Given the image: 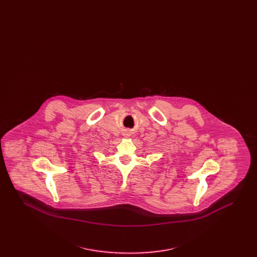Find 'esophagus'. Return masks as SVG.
I'll list each match as a JSON object with an SVG mask.
<instances>
[{
    "mask_svg": "<svg viewBox=\"0 0 257 257\" xmlns=\"http://www.w3.org/2000/svg\"><path fill=\"white\" fill-rule=\"evenodd\" d=\"M124 135L130 136V130H125V131H124Z\"/></svg>",
    "mask_w": 257,
    "mask_h": 257,
    "instance_id": "obj_1",
    "label": "esophagus"
}]
</instances>
